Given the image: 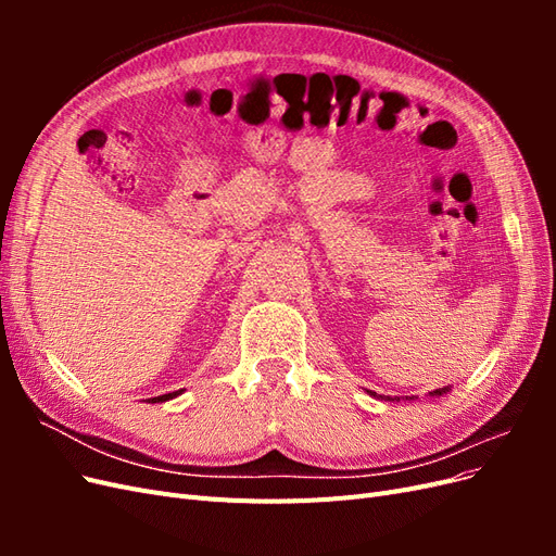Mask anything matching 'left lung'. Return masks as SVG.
<instances>
[{"label":"left lung","instance_id":"1","mask_svg":"<svg viewBox=\"0 0 556 556\" xmlns=\"http://www.w3.org/2000/svg\"><path fill=\"white\" fill-rule=\"evenodd\" d=\"M443 392H445V390H435V392H431V394H439V396H441ZM374 394H376V392H374ZM387 399H390V396H387Z\"/></svg>","mask_w":556,"mask_h":556}]
</instances>
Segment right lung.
I'll list each match as a JSON object with an SVG mask.
<instances>
[{
	"mask_svg": "<svg viewBox=\"0 0 556 556\" xmlns=\"http://www.w3.org/2000/svg\"><path fill=\"white\" fill-rule=\"evenodd\" d=\"M180 392H169V394H162V396H155L153 401H166V399H174V396H178Z\"/></svg>",
	"mask_w": 556,
	"mask_h": 556,
	"instance_id": "1",
	"label": "right lung"
}]
</instances>
